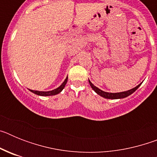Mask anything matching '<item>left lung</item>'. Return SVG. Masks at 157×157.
Segmentation results:
<instances>
[{"label":"left lung","mask_w":157,"mask_h":157,"mask_svg":"<svg viewBox=\"0 0 157 157\" xmlns=\"http://www.w3.org/2000/svg\"><path fill=\"white\" fill-rule=\"evenodd\" d=\"M89 82H90V86L92 87L93 90H94L97 94H99V95L101 96V97H103V98H108V99H120V98H127V97H128L129 95L132 94L134 91H136V90H138V87L141 86V84H139V85L137 86L134 87V88L131 89V90H130L124 91V92H121V93H115V94H112V93H107L103 90H101L98 89L97 86H94V84L90 81V80H89Z\"/></svg>","instance_id":"obj_1"}]
</instances>
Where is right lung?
I'll list each match as a JSON object with an SVG mask.
<instances>
[{
	"label": "right lung",
	"instance_id": "obj_1",
	"mask_svg": "<svg viewBox=\"0 0 157 157\" xmlns=\"http://www.w3.org/2000/svg\"><path fill=\"white\" fill-rule=\"evenodd\" d=\"M67 78H68V77L66 78V79H65L64 82L62 83L60 86H59L58 88L55 89V90H52V91H46V92H44V91L32 90H30L31 91L32 93H34V94H37V95H39V96H53V95H56V94H58L59 93H60L62 90H63V89L64 88L67 82Z\"/></svg>",
	"mask_w": 157,
	"mask_h": 157
}]
</instances>
